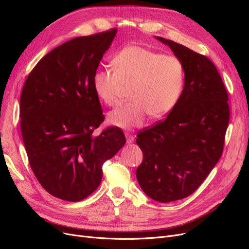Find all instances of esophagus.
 <instances>
[{
  "label": "esophagus",
  "mask_w": 249,
  "mask_h": 249,
  "mask_svg": "<svg viewBox=\"0 0 249 249\" xmlns=\"http://www.w3.org/2000/svg\"><path fill=\"white\" fill-rule=\"evenodd\" d=\"M125 136H126V140H127V143H132L134 141V136L131 134V133H125Z\"/></svg>",
  "instance_id": "obj_1"
}]
</instances>
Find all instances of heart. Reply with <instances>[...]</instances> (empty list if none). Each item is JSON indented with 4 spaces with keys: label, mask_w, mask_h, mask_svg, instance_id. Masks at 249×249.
<instances>
[{
    "label": "heart",
    "mask_w": 249,
    "mask_h": 249,
    "mask_svg": "<svg viewBox=\"0 0 249 249\" xmlns=\"http://www.w3.org/2000/svg\"><path fill=\"white\" fill-rule=\"evenodd\" d=\"M111 63L114 71L100 70L94 73L97 98L114 107L130 89L131 102L108 114L110 125L132 129L144 123L148 114L151 118H160L174 109L184 85V68L178 57L129 45Z\"/></svg>",
    "instance_id": "obj_1"
}]
</instances>
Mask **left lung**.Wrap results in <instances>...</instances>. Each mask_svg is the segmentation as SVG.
Returning a JSON list of instances; mask_svg holds the SVG:
<instances>
[{"label":"left lung","mask_w":249,"mask_h":249,"mask_svg":"<svg viewBox=\"0 0 249 249\" xmlns=\"http://www.w3.org/2000/svg\"><path fill=\"white\" fill-rule=\"evenodd\" d=\"M155 39L180 60L185 84L165 119L137 135L143 160L136 178L149 198L168 203L192 195L218 162L229 106L224 84L210 59L168 39Z\"/></svg>","instance_id":"1"}]
</instances>
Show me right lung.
Returning a JSON list of instances; mask_svg holds the SVG:
<instances>
[{
    "label": "right lung",
    "mask_w": 249,
    "mask_h": 249,
    "mask_svg": "<svg viewBox=\"0 0 249 249\" xmlns=\"http://www.w3.org/2000/svg\"><path fill=\"white\" fill-rule=\"evenodd\" d=\"M116 33L76 37L52 49L22 89L21 132L30 166L44 190L64 201L93 193L103 163L126 142L118 127L93 134L105 119L93 76Z\"/></svg>",
    "instance_id": "1"
}]
</instances>
